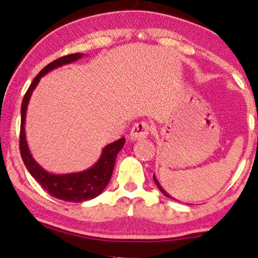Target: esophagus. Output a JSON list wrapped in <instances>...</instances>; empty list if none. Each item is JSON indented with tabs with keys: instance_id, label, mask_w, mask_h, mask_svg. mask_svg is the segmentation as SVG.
<instances>
[{
	"instance_id": "esophagus-1",
	"label": "esophagus",
	"mask_w": 258,
	"mask_h": 258,
	"mask_svg": "<svg viewBox=\"0 0 258 258\" xmlns=\"http://www.w3.org/2000/svg\"><path fill=\"white\" fill-rule=\"evenodd\" d=\"M150 126L148 122H137L135 123L132 127L131 132H130V138L133 139V141H141V139L147 138V136L149 135Z\"/></svg>"
}]
</instances>
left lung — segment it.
Returning a JSON list of instances; mask_svg holds the SVG:
<instances>
[{"label":"left lung","mask_w":258,"mask_h":258,"mask_svg":"<svg viewBox=\"0 0 258 258\" xmlns=\"http://www.w3.org/2000/svg\"><path fill=\"white\" fill-rule=\"evenodd\" d=\"M153 178H154V182H155V184H156V185H158V188L160 189V191H161V193H162V194H164V195H165V197H167V198H170V199H172V198H171V195H170V194H168V193H167V191H166V190H165V189H164V188H162V186H161V184H160V183H159V180H158V179H156L155 174H154V176H153Z\"/></svg>","instance_id":"left-lung-1"}]
</instances>
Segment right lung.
I'll return each instance as SVG.
<instances>
[{
	"label": "right lung",
	"mask_w": 258,
	"mask_h": 258,
	"mask_svg": "<svg viewBox=\"0 0 258 258\" xmlns=\"http://www.w3.org/2000/svg\"><path fill=\"white\" fill-rule=\"evenodd\" d=\"M84 57L82 53H75V54L65 55L57 59V60L49 63L47 67H44L34 81L31 82L30 87L26 91L24 99L22 103V122H20V139H19V148L20 155H22L24 165L28 168V171L34 177L35 179L40 183L41 186L57 199L70 201V203H81V201L94 199L96 197L102 193L108 185L109 180L111 178L112 170H114L115 160H116L117 153L122 149L125 144V138H120L117 141L112 142L104 147L100 158L93 166L87 168V170L81 171V172H74L67 174H55L49 173L46 170H43L40 165L37 164L36 160L32 158L30 149L28 147V142L25 137V116L26 110H28L29 100L31 98L32 91L36 88V86L40 82V79L47 73L52 72L55 68L61 67V65L70 64L73 61H76L78 59Z\"/></svg>",
	"instance_id": "obj_1"
}]
</instances>
